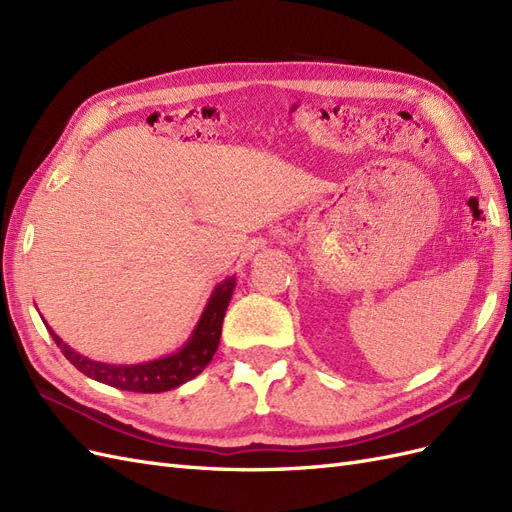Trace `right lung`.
I'll list each match as a JSON object with an SVG mask.
<instances>
[{
	"instance_id": "right-lung-1",
	"label": "right lung",
	"mask_w": 512,
	"mask_h": 512,
	"mask_svg": "<svg viewBox=\"0 0 512 512\" xmlns=\"http://www.w3.org/2000/svg\"><path fill=\"white\" fill-rule=\"evenodd\" d=\"M232 290H235V277H228L218 288L213 290L211 299L205 307V314L200 318L192 339L177 354L164 356V359L141 363V365H108L91 361L87 356L74 352L51 331L57 348L64 352L66 359L81 371V374L115 386L121 391L134 393H162L175 386L196 378L203 371L220 344L222 322L226 316V307L230 303Z\"/></svg>"
}]
</instances>
